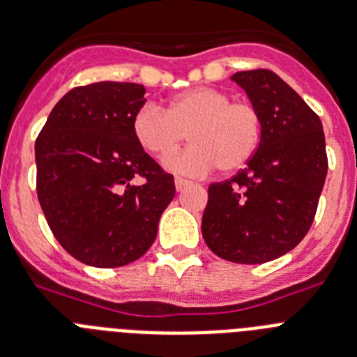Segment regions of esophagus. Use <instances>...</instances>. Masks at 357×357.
I'll return each instance as SVG.
<instances>
[{"mask_svg":"<svg viewBox=\"0 0 357 357\" xmlns=\"http://www.w3.org/2000/svg\"><path fill=\"white\" fill-rule=\"evenodd\" d=\"M188 185H191L190 181H184V178H175V188L176 191H184Z\"/></svg>","mask_w":357,"mask_h":357,"instance_id":"34e87169","label":"esophagus"}]
</instances>
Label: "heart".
Segmentation results:
<instances>
[{
    "label": "heart",
    "instance_id": "heart-1",
    "mask_svg": "<svg viewBox=\"0 0 357 357\" xmlns=\"http://www.w3.org/2000/svg\"><path fill=\"white\" fill-rule=\"evenodd\" d=\"M132 137L144 151L167 157L184 142L191 146L169 157L164 166L175 175L202 176L219 166L234 173L257 151L263 119L248 102H234L231 94L215 87H195L169 100L166 111L144 104L132 114Z\"/></svg>",
    "mask_w": 357,
    "mask_h": 357
}]
</instances>
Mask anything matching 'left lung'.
Here are the masks:
<instances>
[{
    "label": "left lung",
    "mask_w": 357,
    "mask_h": 357,
    "mask_svg": "<svg viewBox=\"0 0 357 357\" xmlns=\"http://www.w3.org/2000/svg\"><path fill=\"white\" fill-rule=\"evenodd\" d=\"M263 119L248 166L208 188L202 237L219 257L261 264L281 257L308 234L328 169L325 132L305 100L268 69L231 76Z\"/></svg>",
    "instance_id": "8db88e82"
}]
</instances>
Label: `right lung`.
I'll return each instance as SVG.
<instances>
[{"label": "right lung", "mask_w": 357, "mask_h": 357, "mask_svg": "<svg viewBox=\"0 0 357 357\" xmlns=\"http://www.w3.org/2000/svg\"><path fill=\"white\" fill-rule=\"evenodd\" d=\"M144 94V85L129 82L75 87L36 138L41 210L63 250L89 266L119 268L142 257L175 197L173 175L132 137Z\"/></svg>", "instance_id": "add662e5"}]
</instances>
